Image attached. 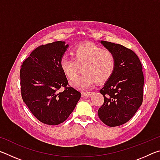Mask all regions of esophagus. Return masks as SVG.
<instances>
[{"mask_svg": "<svg viewBox=\"0 0 160 160\" xmlns=\"http://www.w3.org/2000/svg\"><path fill=\"white\" fill-rule=\"evenodd\" d=\"M92 92H82V94L86 97H90L92 94Z\"/></svg>", "mask_w": 160, "mask_h": 160, "instance_id": "34e87169", "label": "esophagus"}]
</instances>
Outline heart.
Here are the masks:
<instances>
[{"instance_id":"obj_1","label":"heart","mask_w":160,"mask_h":160,"mask_svg":"<svg viewBox=\"0 0 160 160\" xmlns=\"http://www.w3.org/2000/svg\"><path fill=\"white\" fill-rule=\"evenodd\" d=\"M73 57L64 55L60 61L62 71L69 79L77 76L80 66L84 74L71 81V85L80 90L90 89L97 82H104L116 69V57L112 51L92 43L80 44L73 50Z\"/></svg>"}]
</instances>
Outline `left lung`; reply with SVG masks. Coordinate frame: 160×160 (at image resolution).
Wrapping results in <instances>:
<instances>
[{"instance_id": "left-lung-1", "label": "left lung", "mask_w": 160, "mask_h": 160, "mask_svg": "<svg viewBox=\"0 0 160 160\" xmlns=\"http://www.w3.org/2000/svg\"><path fill=\"white\" fill-rule=\"evenodd\" d=\"M101 44L112 51L116 57L114 72L99 90L104 102L98 116L108 126L124 124L135 115L143 99L144 76L142 66L134 51L109 42Z\"/></svg>"}]
</instances>
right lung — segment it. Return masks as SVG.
Instances as JSON below:
<instances>
[{"label": "right lung", "instance_id": "obj_1", "mask_svg": "<svg viewBox=\"0 0 160 160\" xmlns=\"http://www.w3.org/2000/svg\"><path fill=\"white\" fill-rule=\"evenodd\" d=\"M68 47L61 41L39 46L23 61L20 71L23 102L38 120L47 125L64 122L81 97L79 91L68 86L60 67ZM61 87L63 91H60Z\"/></svg>", "mask_w": 160, "mask_h": 160}]
</instances>
